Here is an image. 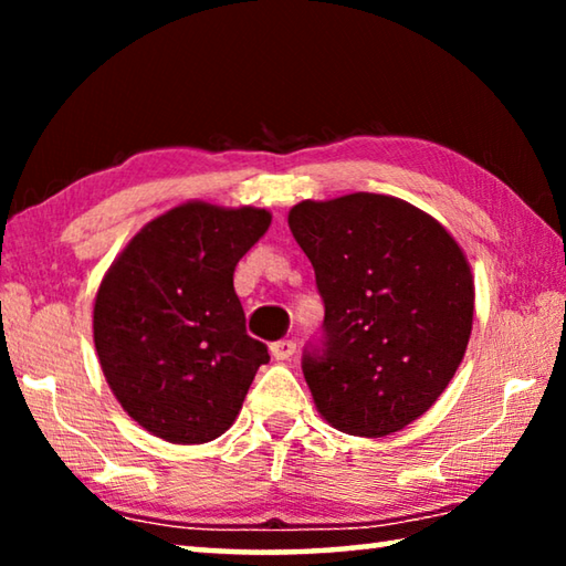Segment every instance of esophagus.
Wrapping results in <instances>:
<instances>
[{
    "mask_svg": "<svg viewBox=\"0 0 566 566\" xmlns=\"http://www.w3.org/2000/svg\"><path fill=\"white\" fill-rule=\"evenodd\" d=\"M294 349H296V342L294 339H280V342L272 344V357L276 361H284V359L292 357Z\"/></svg>",
    "mask_w": 566,
    "mask_h": 566,
    "instance_id": "obj_1",
    "label": "esophagus"
}]
</instances>
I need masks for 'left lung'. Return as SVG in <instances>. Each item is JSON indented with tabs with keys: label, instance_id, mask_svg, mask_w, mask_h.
<instances>
[{
	"label": "left lung",
	"instance_id": "left-lung-1",
	"mask_svg": "<svg viewBox=\"0 0 566 566\" xmlns=\"http://www.w3.org/2000/svg\"><path fill=\"white\" fill-rule=\"evenodd\" d=\"M290 229L324 302L302 354L314 405L339 432H399L464 357L474 282L462 249L421 209L369 191L296 205Z\"/></svg>",
	"mask_w": 566,
	"mask_h": 566
}]
</instances>
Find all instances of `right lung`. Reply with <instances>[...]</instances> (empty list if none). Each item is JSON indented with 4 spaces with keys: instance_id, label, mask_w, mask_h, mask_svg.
Masks as SVG:
<instances>
[{
    "instance_id": "obj_1",
    "label": "right lung",
    "mask_w": 566,
    "mask_h": 566,
    "mask_svg": "<svg viewBox=\"0 0 566 566\" xmlns=\"http://www.w3.org/2000/svg\"><path fill=\"white\" fill-rule=\"evenodd\" d=\"M266 209L189 202L132 239L99 284L94 347L124 411L171 444H202L237 419L256 369L234 266L270 229Z\"/></svg>"
}]
</instances>
